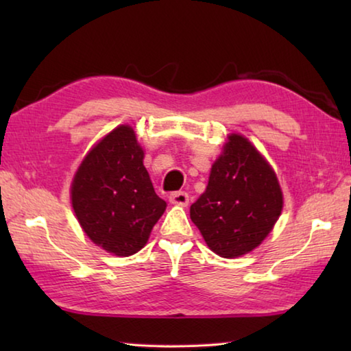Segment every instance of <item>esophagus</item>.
<instances>
[{"mask_svg":"<svg viewBox=\"0 0 351 351\" xmlns=\"http://www.w3.org/2000/svg\"><path fill=\"white\" fill-rule=\"evenodd\" d=\"M170 203L176 206H187L189 204V193L187 192H173L170 195Z\"/></svg>","mask_w":351,"mask_h":351,"instance_id":"1","label":"esophagus"}]
</instances>
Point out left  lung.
I'll return each instance as SVG.
<instances>
[{
	"label": "left lung",
	"mask_w": 351,
	"mask_h": 351,
	"mask_svg": "<svg viewBox=\"0 0 351 351\" xmlns=\"http://www.w3.org/2000/svg\"><path fill=\"white\" fill-rule=\"evenodd\" d=\"M282 207L274 170L246 138L230 134L206 192L190 206V218L213 252L234 258L265 240Z\"/></svg>",
	"instance_id": "obj_1"
}]
</instances>
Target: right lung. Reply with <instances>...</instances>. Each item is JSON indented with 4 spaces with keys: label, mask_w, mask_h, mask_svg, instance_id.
Listing matches in <instances>:
<instances>
[{
    "label": "right lung",
    "mask_w": 351,
    "mask_h": 351,
    "mask_svg": "<svg viewBox=\"0 0 351 351\" xmlns=\"http://www.w3.org/2000/svg\"><path fill=\"white\" fill-rule=\"evenodd\" d=\"M132 127L105 136L83 159L71 199L85 234L111 254L128 257L142 247L165 210L142 164Z\"/></svg>",
    "instance_id": "obj_1"
}]
</instances>
